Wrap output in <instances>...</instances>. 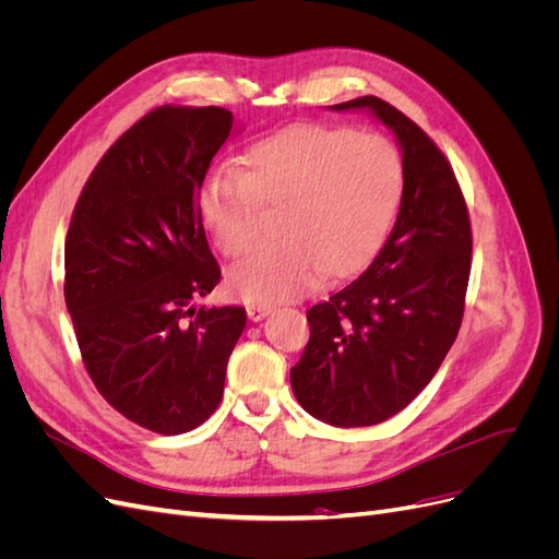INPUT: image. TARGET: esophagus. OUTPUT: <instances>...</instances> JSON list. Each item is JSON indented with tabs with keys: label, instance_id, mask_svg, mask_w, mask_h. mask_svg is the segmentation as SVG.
I'll return each mask as SVG.
<instances>
[{
	"label": "esophagus",
	"instance_id": "34e87169",
	"mask_svg": "<svg viewBox=\"0 0 559 559\" xmlns=\"http://www.w3.org/2000/svg\"><path fill=\"white\" fill-rule=\"evenodd\" d=\"M247 314L251 321H261L270 314V308L267 306H247Z\"/></svg>",
	"mask_w": 559,
	"mask_h": 559
}]
</instances>
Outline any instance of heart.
I'll list each match as a JSON object with an SVG mask.
<instances>
[{"mask_svg": "<svg viewBox=\"0 0 559 559\" xmlns=\"http://www.w3.org/2000/svg\"><path fill=\"white\" fill-rule=\"evenodd\" d=\"M401 183V156L382 134L296 126L253 144L247 173L214 167L198 202L214 245L233 259L261 238L263 207H284L282 242L228 275L233 294L273 306L312 289L321 270L343 275L366 261L392 224Z\"/></svg>", "mask_w": 559, "mask_h": 559, "instance_id": "heart-1", "label": "heart"}]
</instances>
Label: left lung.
Returning <instances> with one entry per match:
<instances>
[{
  "instance_id": "8db88e82",
  "label": "left lung",
  "mask_w": 559,
  "mask_h": 559,
  "mask_svg": "<svg viewBox=\"0 0 559 559\" xmlns=\"http://www.w3.org/2000/svg\"><path fill=\"white\" fill-rule=\"evenodd\" d=\"M329 109L368 111L403 158L392 233L359 277L310 308L292 368L302 408L349 429L401 413L441 368L462 326L473 242L460 183L425 130L376 95Z\"/></svg>"
}]
</instances>
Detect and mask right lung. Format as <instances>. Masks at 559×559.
Masks as SVG:
<instances>
[{"label": "right lung", "instance_id": "obj_1", "mask_svg": "<svg viewBox=\"0 0 559 559\" xmlns=\"http://www.w3.org/2000/svg\"><path fill=\"white\" fill-rule=\"evenodd\" d=\"M222 107H160L97 163L64 242V302L97 392L165 436L200 427L224 396L245 308H195L222 280L200 186L238 132Z\"/></svg>", "mask_w": 559, "mask_h": 559}]
</instances>
